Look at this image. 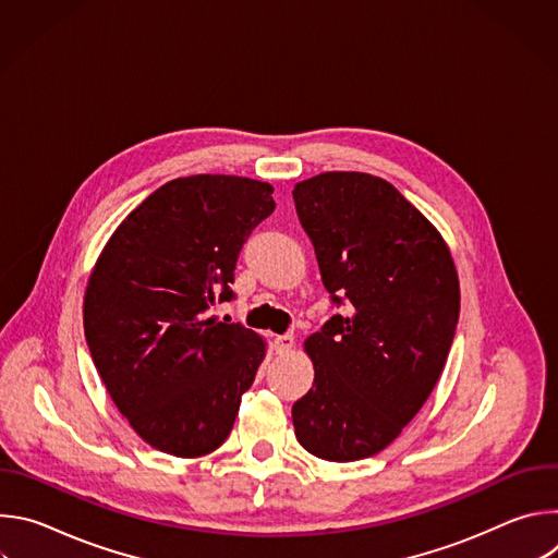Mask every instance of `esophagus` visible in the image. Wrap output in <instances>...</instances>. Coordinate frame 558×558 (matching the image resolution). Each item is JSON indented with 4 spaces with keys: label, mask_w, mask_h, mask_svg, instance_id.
Returning a JSON list of instances; mask_svg holds the SVG:
<instances>
[{
    "label": "esophagus",
    "mask_w": 558,
    "mask_h": 558,
    "mask_svg": "<svg viewBox=\"0 0 558 558\" xmlns=\"http://www.w3.org/2000/svg\"><path fill=\"white\" fill-rule=\"evenodd\" d=\"M293 349V336H278L276 338V351L278 353H289Z\"/></svg>",
    "instance_id": "esophagus-1"
}]
</instances>
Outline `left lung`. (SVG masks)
<instances>
[{"mask_svg":"<svg viewBox=\"0 0 558 558\" xmlns=\"http://www.w3.org/2000/svg\"><path fill=\"white\" fill-rule=\"evenodd\" d=\"M336 306L308 336L315 377L293 404L304 450L357 461L384 450L433 392L459 320V278L441 233L388 181L325 172L293 187Z\"/></svg>","mask_w":558,"mask_h":558,"instance_id":"1","label":"left lung"}]
</instances>
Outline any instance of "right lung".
Masks as SVG:
<instances>
[{"instance_id":"add662e5","label":"right lung","mask_w":558,"mask_h":558,"mask_svg":"<svg viewBox=\"0 0 558 558\" xmlns=\"http://www.w3.org/2000/svg\"><path fill=\"white\" fill-rule=\"evenodd\" d=\"M274 187L243 177L174 179L112 233L84 298L93 362L136 435L203 457L231 433L265 340L207 317L233 298L238 254L274 211Z\"/></svg>"}]
</instances>
